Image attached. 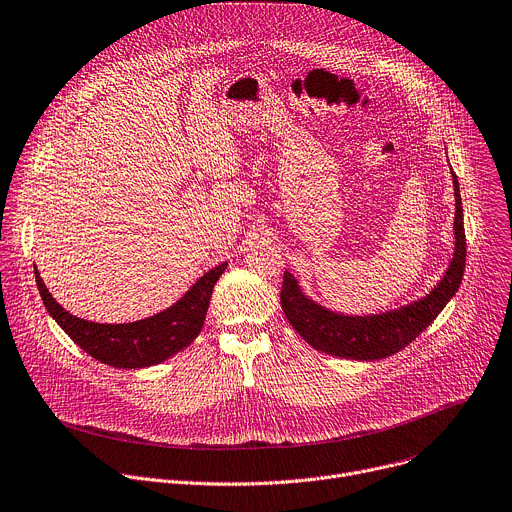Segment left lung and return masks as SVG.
<instances>
[{"instance_id": "1", "label": "left lung", "mask_w": 512, "mask_h": 512, "mask_svg": "<svg viewBox=\"0 0 512 512\" xmlns=\"http://www.w3.org/2000/svg\"><path fill=\"white\" fill-rule=\"evenodd\" d=\"M453 188L455 250L453 260L445 270V277L441 279V283H437L435 289L410 305L377 313V316H344V313L330 311L303 295L297 279L285 270L281 305L295 332L316 350L352 361H377L391 357L404 346H408L416 336H420L432 324V320L439 316L441 309L451 301L463 279L465 229L459 182L455 174Z\"/></svg>"}]
</instances>
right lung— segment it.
I'll list each match as a JSON object with an SVG mask.
<instances>
[{"label": "right lung", "instance_id": "right-lung-1", "mask_svg": "<svg viewBox=\"0 0 512 512\" xmlns=\"http://www.w3.org/2000/svg\"><path fill=\"white\" fill-rule=\"evenodd\" d=\"M225 268V262L211 268L172 307L131 324H96L75 318L53 299L36 266L34 277L49 316L90 357L116 369H143L174 357L201 334L213 287Z\"/></svg>", "mask_w": 512, "mask_h": 512}]
</instances>
